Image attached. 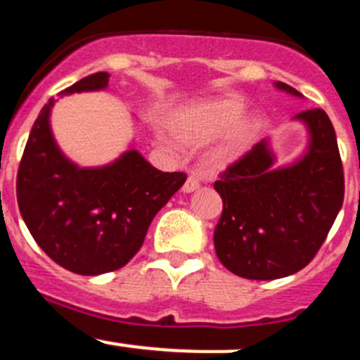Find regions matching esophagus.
<instances>
[{"mask_svg": "<svg viewBox=\"0 0 360 360\" xmlns=\"http://www.w3.org/2000/svg\"><path fill=\"white\" fill-rule=\"evenodd\" d=\"M198 188H200V181H198V177L197 176H190L186 179V183H184L183 191H184V193H193V191H197Z\"/></svg>", "mask_w": 360, "mask_h": 360, "instance_id": "34e87169", "label": "esophagus"}]
</instances>
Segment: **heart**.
<instances>
[{
  "instance_id": "heart-1",
  "label": "heart",
  "mask_w": 360,
  "mask_h": 360,
  "mask_svg": "<svg viewBox=\"0 0 360 360\" xmlns=\"http://www.w3.org/2000/svg\"><path fill=\"white\" fill-rule=\"evenodd\" d=\"M169 127L172 135L158 131V139L170 151H177L181 142L191 149L204 148L217 141L209 151V162L216 169L236 163L264 127V114L248 109V100L236 93L184 103L170 112Z\"/></svg>"
}]
</instances>
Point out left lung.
<instances>
[{
	"instance_id": "obj_1",
	"label": "left lung",
	"mask_w": 360,
	"mask_h": 360,
	"mask_svg": "<svg viewBox=\"0 0 360 360\" xmlns=\"http://www.w3.org/2000/svg\"><path fill=\"white\" fill-rule=\"evenodd\" d=\"M274 87L304 98L285 82ZM292 121L308 135L297 158L276 165L273 142L264 139L214 183L223 200L216 255L246 280H278L306 267L343 205V165L329 116L311 109Z\"/></svg>"
}]
</instances>
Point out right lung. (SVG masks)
Returning a JSON list of instances; mask_svg holds the SVG:
<instances>
[{
  "mask_svg": "<svg viewBox=\"0 0 360 360\" xmlns=\"http://www.w3.org/2000/svg\"><path fill=\"white\" fill-rule=\"evenodd\" d=\"M109 73L87 75L59 95L102 91ZM51 98L41 107L17 174V202L38 246L61 267L98 276L123 267L141 250L156 212L186 181L155 169L134 146L114 162L80 167L56 142Z\"/></svg>",
  "mask_w": 360,
  "mask_h": 360,
  "instance_id": "add662e5",
  "label": "right lung"
}]
</instances>
